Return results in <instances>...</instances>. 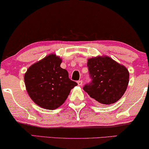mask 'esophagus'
I'll return each mask as SVG.
<instances>
[{"label":"esophagus","instance_id":"obj_1","mask_svg":"<svg viewBox=\"0 0 149 149\" xmlns=\"http://www.w3.org/2000/svg\"><path fill=\"white\" fill-rule=\"evenodd\" d=\"M77 83H78V85H79V86H81V85H82V84H83V81H77Z\"/></svg>","mask_w":149,"mask_h":149}]
</instances>
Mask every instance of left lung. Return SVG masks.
I'll list each match as a JSON object with an SVG mask.
<instances>
[{
    "instance_id": "obj_1",
    "label": "left lung",
    "mask_w": 149,
    "mask_h": 149,
    "mask_svg": "<svg viewBox=\"0 0 149 149\" xmlns=\"http://www.w3.org/2000/svg\"><path fill=\"white\" fill-rule=\"evenodd\" d=\"M91 81L83 87L85 91L97 103L111 104L123 96L129 83L130 74L123 65L108 56L87 60Z\"/></svg>"
}]
</instances>
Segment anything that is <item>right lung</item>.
I'll use <instances>...</instances> for the list:
<instances>
[{
	"instance_id": "1",
	"label": "right lung",
	"mask_w": 149,
	"mask_h": 149,
	"mask_svg": "<svg viewBox=\"0 0 149 149\" xmlns=\"http://www.w3.org/2000/svg\"><path fill=\"white\" fill-rule=\"evenodd\" d=\"M62 59L50 54L30 66L24 74L27 92L34 103L43 109L60 107L77 83L70 80L66 69L60 67Z\"/></svg>"
}]
</instances>
